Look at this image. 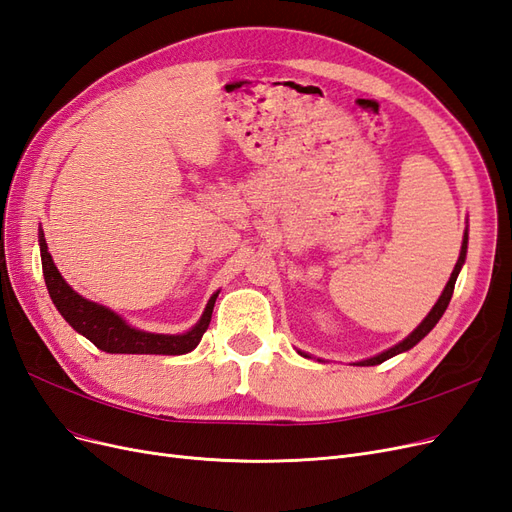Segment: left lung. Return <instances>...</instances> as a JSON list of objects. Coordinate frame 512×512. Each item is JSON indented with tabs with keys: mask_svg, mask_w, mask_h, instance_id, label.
<instances>
[{
	"mask_svg": "<svg viewBox=\"0 0 512 512\" xmlns=\"http://www.w3.org/2000/svg\"><path fill=\"white\" fill-rule=\"evenodd\" d=\"M466 252H468V226H466L464 237H462L460 258H457L455 267H453V273H451V277H449V281H447V286H445L443 294L438 296V301H436V305L430 309V313L424 317V320H421V324H419V326L409 334V337H404L400 343H396V345H394V347H390V349L381 351V354H377V356H373V358H366V360L356 362V366H375V364H381V362H385V360H390V358H394V356L402 354V351H409L411 347H415L421 339L426 337V334H428V332L438 324L440 317H443L445 309L449 307V301H451V296H453V288H455L457 275H460V271H462V267H464V262H466ZM298 354H301L303 358H311L309 354H305V351H301V349H298ZM317 360H320V358H317ZM320 362H322V360H320Z\"/></svg>",
	"mask_w": 512,
	"mask_h": 512,
	"instance_id": "8db88e82",
	"label": "left lung"
}]
</instances>
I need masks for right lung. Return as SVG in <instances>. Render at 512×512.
I'll return each mask as SVG.
<instances>
[{
	"instance_id": "add662e5",
	"label": "right lung",
	"mask_w": 512,
	"mask_h": 512,
	"mask_svg": "<svg viewBox=\"0 0 512 512\" xmlns=\"http://www.w3.org/2000/svg\"><path fill=\"white\" fill-rule=\"evenodd\" d=\"M38 241H40L44 281H46L52 303H55L57 311L65 317V322L69 326L91 341L95 347L105 351V354L182 356L199 345L201 337L211 322V311H214L220 290L209 296L201 320L186 332L158 334V332L139 330L131 326L125 317H120L116 311L88 301V298L80 296L72 286L67 284L63 275L59 273L55 260H52L48 252L42 228H40Z\"/></svg>"
}]
</instances>
